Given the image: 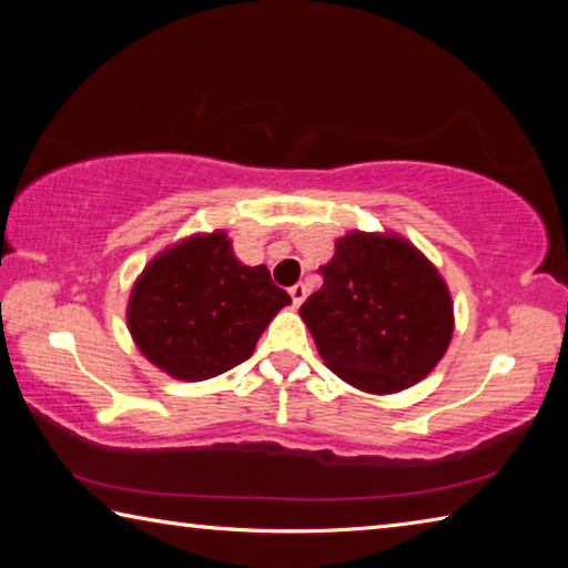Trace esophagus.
<instances>
[{
    "label": "esophagus",
    "instance_id": "1",
    "mask_svg": "<svg viewBox=\"0 0 568 568\" xmlns=\"http://www.w3.org/2000/svg\"><path fill=\"white\" fill-rule=\"evenodd\" d=\"M287 293H291V297H293V305H301V303L305 301V295H307V291H305V285H303V283H295V285H291V287H287Z\"/></svg>",
    "mask_w": 568,
    "mask_h": 568
}]
</instances>
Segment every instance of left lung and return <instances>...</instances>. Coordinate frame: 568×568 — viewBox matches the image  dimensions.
I'll return each mask as SVG.
<instances>
[{
    "mask_svg": "<svg viewBox=\"0 0 568 568\" xmlns=\"http://www.w3.org/2000/svg\"><path fill=\"white\" fill-rule=\"evenodd\" d=\"M301 305L325 365L351 386L396 393L426 378L454 333L444 277L403 237L351 233Z\"/></svg>",
    "mask_w": 568,
    "mask_h": 568,
    "instance_id": "1",
    "label": "left lung"
}]
</instances>
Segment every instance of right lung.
Segmentation results:
<instances>
[{
    "label": "right lung",
    "instance_id": "1",
    "mask_svg": "<svg viewBox=\"0 0 568 568\" xmlns=\"http://www.w3.org/2000/svg\"><path fill=\"white\" fill-rule=\"evenodd\" d=\"M265 265L247 267L223 233L197 235L155 257L130 297L138 348L170 376L205 381L247 361L283 305Z\"/></svg>",
    "mask_w": 568,
    "mask_h": 568
}]
</instances>
